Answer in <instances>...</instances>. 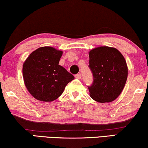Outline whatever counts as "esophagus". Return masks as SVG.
I'll return each mask as SVG.
<instances>
[{
    "label": "esophagus",
    "instance_id": "1",
    "mask_svg": "<svg viewBox=\"0 0 148 148\" xmlns=\"http://www.w3.org/2000/svg\"><path fill=\"white\" fill-rule=\"evenodd\" d=\"M75 77L76 78H78V79H80V78H81V74H80V73H78V74H76L75 75Z\"/></svg>",
    "mask_w": 148,
    "mask_h": 148
}]
</instances>
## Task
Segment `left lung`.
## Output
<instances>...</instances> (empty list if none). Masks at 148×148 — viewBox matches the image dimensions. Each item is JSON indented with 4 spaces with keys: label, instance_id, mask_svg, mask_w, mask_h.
Segmentation results:
<instances>
[{
    "label": "left lung",
    "instance_id": "1",
    "mask_svg": "<svg viewBox=\"0 0 148 148\" xmlns=\"http://www.w3.org/2000/svg\"><path fill=\"white\" fill-rule=\"evenodd\" d=\"M89 68L93 82L88 86L91 98L98 102H110L119 96L128 76V67L116 48L102 46L89 52Z\"/></svg>",
    "mask_w": 148,
    "mask_h": 148
}]
</instances>
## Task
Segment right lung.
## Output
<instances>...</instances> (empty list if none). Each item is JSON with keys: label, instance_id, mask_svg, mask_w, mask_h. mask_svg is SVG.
Masks as SVG:
<instances>
[{"label": "right lung", "instance_id": "obj_1", "mask_svg": "<svg viewBox=\"0 0 148 148\" xmlns=\"http://www.w3.org/2000/svg\"><path fill=\"white\" fill-rule=\"evenodd\" d=\"M63 52L52 47L33 51L23 64L22 73L28 91L37 100L51 102L62 94L74 76L59 65Z\"/></svg>", "mask_w": 148, "mask_h": 148}]
</instances>
